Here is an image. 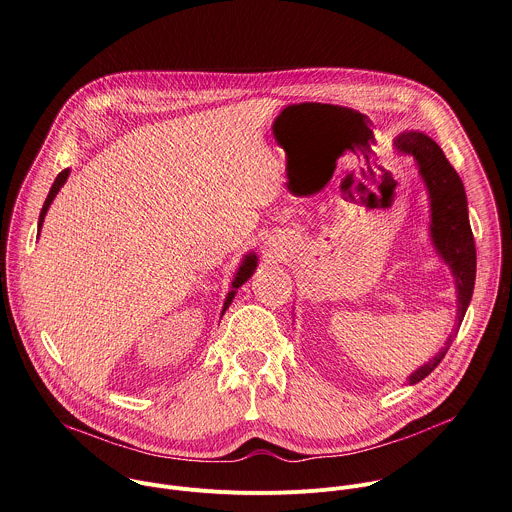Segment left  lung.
I'll return each mask as SVG.
<instances>
[{"label": "left lung", "mask_w": 512, "mask_h": 512, "mask_svg": "<svg viewBox=\"0 0 512 512\" xmlns=\"http://www.w3.org/2000/svg\"><path fill=\"white\" fill-rule=\"evenodd\" d=\"M394 148L400 154L412 156L416 162L418 176L422 178L430 200V240L440 260L450 268L456 286L458 310L454 330L446 338L444 348L406 378L408 384H416L440 364L462 324L474 290L476 248L468 222V204L462 180L446 160L440 146L422 132H402L394 138Z\"/></svg>", "instance_id": "8db88e82"}]
</instances>
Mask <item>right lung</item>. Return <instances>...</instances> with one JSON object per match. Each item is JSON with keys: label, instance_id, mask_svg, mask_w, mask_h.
<instances>
[{"label": "right lung", "instance_id": "obj_1", "mask_svg": "<svg viewBox=\"0 0 512 512\" xmlns=\"http://www.w3.org/2000/svg\"><path fill=\"white\" fill-rule=\"evenodd\" d=\"M68 176H70V168L68 170H64V172H60L58 174V178H56V182L52 184V188H50V194H48V198H46V202H44V208H42V212H40V222H38V228L42 230V224H44V218H46V214H48V210H50V206H52V202H54V198L58 196V192L62 190V186L66 184V180H68ZM256 266H258V256L254 254V252H250V254H246L244 256V260H242V264H240V268L236 270V274H234V280H232V290L228 292V296H226V300H224V308H222V316H224V312L228 310V306L232 304V300H234V296H236V290L254 274V270H256Z\"/></svg>", "mask_w": 512, "mask_h": 512}]
</instances>
